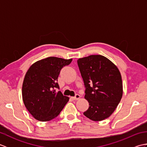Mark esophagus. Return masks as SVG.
I'll return each instance as SVG.
<instances>
[{"label":"esophagus","mask_w":147,"mask_h":147,"mask_svg":"<svg viewBox=\"0 0 147 147\" xmlns=\"http://www.w3.org/2000/svg\"><path fill=\"white\" fill-rule=\"evenodd\" d=\"M80 95L78 94H76L75 96L72 97V98H73V100H78V99H80Z\"/></svg>","instance_id":"34e87169"}]
</instances>
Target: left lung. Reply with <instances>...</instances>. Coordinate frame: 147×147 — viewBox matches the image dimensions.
<instances>
[{
  "label": "left lung",
  "instance_id": "8db88e82",
  "mask_svg": "<svg viewBox=\"0 0 147 147\" xmlns=\"http://www.w3.org/2000/svg\"><path fill=\"white\" fill-rule=\"evenodd\" d=\"M78 64L86 87L85 98L89 103L83 114L93 121L104 120L114 112L123 96L120 71L101 55L79 59Z\"/></svg>",
  "mask_w": 147,
  "mask_h": 147
}]
</instances>
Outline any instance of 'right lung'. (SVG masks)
Segmentation results:
<instances>
[{
  "mask_svg": "<svg viewBox=\"0 0 147 147\" xmlns=\"http://www.w3.org/2000/svg\"><path fill=\"white\" fill-rule=\"evenodd\" d=\"M73 59L49 57L33 63L26 73L22 96L27 110L36 120L45 122L56 117L69 100L61 92L57 83L61 69Z\"/></svg>",
  "mask_w": 147,
  "mask_h": 147,
  "instance_id": "1",
  "label": "right lung"
}]
</instances>
